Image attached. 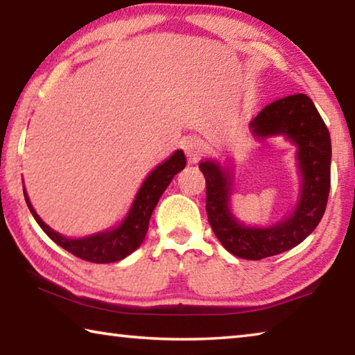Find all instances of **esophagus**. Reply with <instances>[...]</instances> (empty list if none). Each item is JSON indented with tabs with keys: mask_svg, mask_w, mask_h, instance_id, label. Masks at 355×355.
Here are the masks:
<instances>
[{
	"mask_svg": "<svg viewBox=\"0 0 355 355\" xmlns=\"http://www.w3.org/2000/svg\"><path fill=\"white\" fill-rule=\"evenodd\" d=\"M183 150H184L186 156H188V161L191 164L197 163V161L202 158L203 152H205V148H203V144L199 139H196V137H191V139L186 141L183 144Z\"/></svg>",
	"mask_w": 355,
	"mask_h": 355,
	"instance_id": "1",
	"label": "esophagus"
}]
</instances>
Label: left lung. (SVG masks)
<instances>
[{
    "label": "left lung",
    "mask_w": 355,
    "mask_h": 355,
    "mask_svg": "<svg viewBox=\"0 0 355 355\" xmlns=\"http://www.w3.org/2000/svg\"><path fill=\"white\" fill-rule=\"evenodd\" d=\"M255 139L285 136L296 146L302 184L297 205L285 220L269 227H249L230 211L232 173L214 161H202L207 182V214L214 235L235 257L261 260L296 248L320 224L330 189L332 146L322 117L307 95L296 94L263 107L250 122Z\"/></svg>",
    "instance_id": "left-lung-1"
}]
</instances>
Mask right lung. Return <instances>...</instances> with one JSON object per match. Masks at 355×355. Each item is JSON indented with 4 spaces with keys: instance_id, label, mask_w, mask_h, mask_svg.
Instances as JSON below:
<instances>
[{
    "instance_id": "right-lung-1",
    "label": "right lung",
    "mask_w": 355,
    "mask_h": 355,
    "mask_svg": "<svg viewBox=\"0 0 355 355\" xmlns=\"http://www.w3.org/2000/svg\"><path fill=\"white\" fill-rule=\"evenodd\" d=\"M186 156L183 150H177L169 159H166L164 163L156 166L152 173L144 180L142 186L135 197L133 205H131L127 218L122 220V224L117 225L116 228H111V230L95 233V235L86 238L71 239L59 235L58 232L48 227L39 218V214L35 213L31 202L28 199L25 189H23V194H25L26 205L34 216V219L37 220L42 230L58 245H61L62 249L70 252V254H73L78 258H81V260L91 263H114L133 254L142 244L144 238L147 235L148 220L152 218L156 203H158L159 197L163 196V192L172 182V178L180 171H183Z\"/></svg>"
}]
</instances>
